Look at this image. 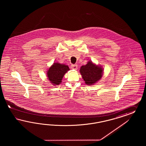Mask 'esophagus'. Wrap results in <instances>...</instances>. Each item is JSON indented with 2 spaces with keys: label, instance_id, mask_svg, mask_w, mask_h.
<instances>
[{
  "label": "esophagus",
  "instance_id": "esophagus-1",
  "mask_svg": "<svg viewBox=\"0 0 146 146\" xmlns=\"http://www.w3.org/2000/svg\"><path fill=\"white\" fill-rule=\"evenodd\" d=\"M71 67L72 70H76L78 69V65H72L71 66Z\"/></svg>",
  "mask_w": 146,
  "mask_h": 146
}]
</instances>
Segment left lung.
<instances>
[{"label":"left lung","instance_id":"1","mask_svg":"<svg viewBox=\"0 0 146 146\" xmlns=\"http://www.w3.org/2000/svg\"><path fill=\"white\" fill-rule=\"evenodd\" d=\"M103 71L101 66L96 65L91 61H89L86 65L82 66L80 70L85 84L90 86L96 83L101 79Z\"/></svg>","mask_w":146,"mask_h":146}]
</instances>
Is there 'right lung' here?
<instances>
[{
    "label": "right lung",
    "mask_w": 146,
    "mask_h": 146,
    "mask_svg": "<svg viewBox=\"0 0 146 146\" xmlns=\"http://www.w3.org/2000/svg\"><path fill=\"white\" fill-rule=\"evenodd\" d=\"M70 70L67 65L54 62L47 71V76L50 82L53 85H59L67 72Z\"/></svg>",
    "instance_id": "obj_1"
}]
</instances>
